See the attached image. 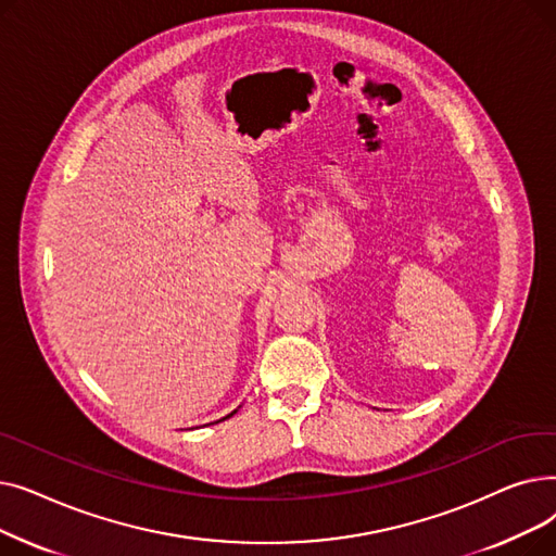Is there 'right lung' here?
Here are the masks:
<instances>
[{
	"label": "right lung",
	"mask_w": 556,
	"mask_h": 556,
	"mask_svg": "<svg viewBox=\"0 0 556 556\" xmlns=\"http://www.w3.org/2000/svg\"><path fill=\"white\" fill-rule=\"evenodd\" d=\"M233 413H237V410H233ZM233 413H231V415H233ZM231 415H227V417H231ZM227 417H225V419H227ZM216 424H218V421H216Z\"/></svg>",
	"instance_id": "1"
}]
</instances>
